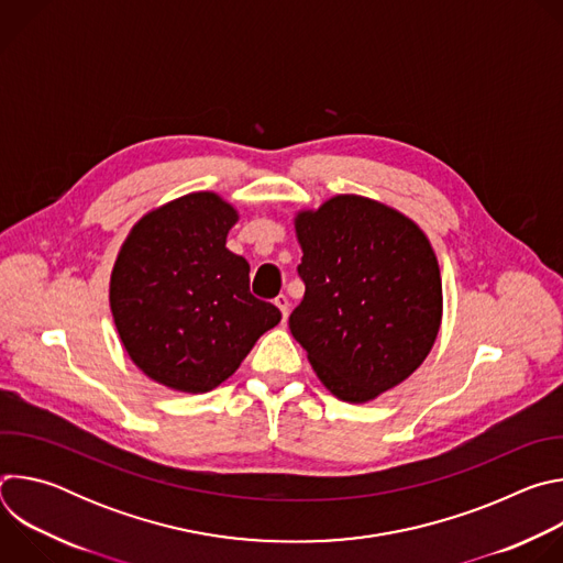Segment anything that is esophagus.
Returning a JSON list of instances; mask_svg holds the SVG:
<instances>
[{"instance_id": "34e87169", "label": "esophagus", "mask_w": 563, "mask_h": 563, "mask_svg": "<svg viewBox=\"0 0 563 563\" xmlns=\"http://www.w3.org/2000/svg\"><path fill=\"white\" fill-rule=\"evenodd\" d=\"M274 302H276V307L280 309L283 320H287V313H289V298H287L285 294H280V296H276V298H274Z\"/></svg>"}]
</instances>
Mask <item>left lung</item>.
<instances>
[{"mask_svg": "<svg viewBox=\"0 0 563 563\" xmlns=\"http://www.w3.org/2000/svg\"><path fill=\"white\" fill-rule=\"evenodd\" d=\"M296 233L305 296L289 330L318 378L350 404L406 380L441 325V272L426 233L361 196L298 213Z\"/></svg>", "mask_w": 563, "mask_h": 563, "instance_id": "left-lung-1", "label": "left lung"}]
</instances>
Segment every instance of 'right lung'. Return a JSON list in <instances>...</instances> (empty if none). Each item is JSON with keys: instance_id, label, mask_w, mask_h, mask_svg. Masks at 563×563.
Segmentation results:
<instances>
[{"instance_id": "obj_1", "label": "right lung", "mask_w": 563, "mask_h": 563, "mask_svg": "<svg viewBox=\"0 0 563 563\" xmlns=\"http://www.w3.org/2000/svg\"><path fill=\"white\" fill-rule=\"evenodd\" d=\"M235 220L216 194L183 196L146 213L115 261L111 311L124 350L172 389H213L280 323L278 307L250 291V263L224 247Z\"/></svg>"}]
</instances>
